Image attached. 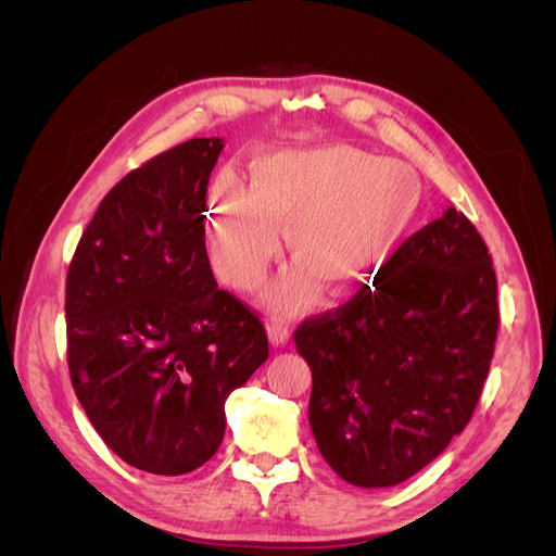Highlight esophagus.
Wrapping results in <instances>:
<instances>
[{"mask_svg":"<svg viewBox=\"0 0 556 556\" xmlns=\"http://www.w3.org/2000/svg\"><path fill=\"white\" fill-rule=\"evenodd\" d=\"M266 333H268V341H271V345H276V348H282L285 343L290 341V336H292L290 327L285 325V323H280V319H271V323L266 325Z\"/></svg>","mask_w":556,"mask_h":556,"instance_id":"esophagus-1","label":"esophagus"}]
</instances>
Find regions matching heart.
Here are the masks:
<instances>
[{"instance_id": "obj_1", "label": "heart", "mask_w": 556, "mask_h": 556, "mask_svg": "<svg viewBox=\"0 0 556 556\" xmlns=\"http://www.w3.org/2000/svg\"><path fill=\"white\" fill-rule=\"evenodd\" d=\"M425 185L413 166L352 146L278 150L252 160L248 190L223 176L208 199V255L215 274L252 290L278 257L280 239L300 266L271 290L278 311L313 299L316 278L333 285L390 266L419 223Z\"/></svg>"}]
</instances>
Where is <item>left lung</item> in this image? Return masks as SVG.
<instances>
[{"label": "left lung", "instance_id": "obj_1", "mask_svg": "<svg viewBox=\"0 0 556 556\" xmlns=\"http://www.w3.org/2000/svg\"><path fill=\"white\" fill-rule=\"evenodd\" d=\"M496 331L492 257L454 206L413 233L374 288L301 325L308 422L336 476L394 486L439 457L478 406Z\"/></svg>", "mask_w": 556, "mask_h": 556}]
</instances>
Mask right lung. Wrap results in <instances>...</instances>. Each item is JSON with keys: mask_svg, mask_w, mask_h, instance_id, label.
I'll return each mask as SVG.
<instances>
[{"mask_svg": "<svg viewBox=\"0 0 556 556\" xmlns=\"http://www.w3.org/2000/svg\"><path fill=\"white\" fill-rule=\"evenodd\" d=\"M223 139H190L102 199L66 274L70 376L102 441L182 476L225 439V401L268 357L266 331L217 288L204 241Z\"/></svg>", "mask_w": 556, "mask_h": 556, "instance_id": "1", "label": "right lung"}]
</instances>
